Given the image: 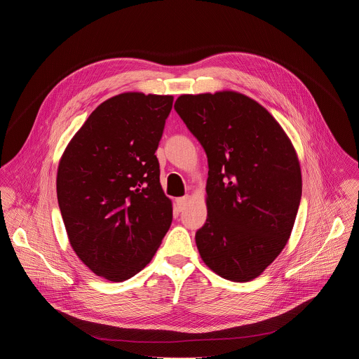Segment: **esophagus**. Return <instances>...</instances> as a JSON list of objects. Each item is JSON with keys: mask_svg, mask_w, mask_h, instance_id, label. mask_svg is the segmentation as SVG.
Masks as SVG:
<instances>
[{"mask_svg": "<svg viewBox=\"0 0 359 359\" xmlns=\"http://www.w3.org/2000/svg\"><path fill=\"white\" fill-rule=\"evenodd\" d=\"M189 200H190V197H189V196H183V197H179V198H176V204H177L179 210H184V209H186V206H187Z\"/></svg>", "mask_w": 359, "mask_h": 359, "instance_id": "34e87169", "label": "esophagus"}]
</instances>
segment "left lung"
<instances>
[{"instance_id": "left-lung-1", "label": "left lung", "mask_w": 359, "mask_h": 359, "mask_svg": "<svg viewBox=\"0 0 359 359\" xmlns=\"http://www.w3.org/2000/svg\"><path fill=\"white\" fill-rule=\"evenodd\" d=\"M175 109L208 155V219L196 231L203 262L231 281L259 277L290 238L301 169L278 122L237 92L182 95Z\"/></svg>"}]
</instances>
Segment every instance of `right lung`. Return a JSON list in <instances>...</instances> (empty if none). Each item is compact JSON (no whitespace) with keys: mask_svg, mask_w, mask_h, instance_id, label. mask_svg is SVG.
<instances>
[{"mask_svg":"<svg viewBox=\"0 0 359 359\" xmlns=\"http://www.w3.org/2000/svg\"><path fill=\"white\" fill-rule=\"evenodd\" d=\"M172 105L173 96L139 92L105 100L60 162L57 196L69 243L109 281L144 269L172 224L155 155Z\"/></svg>","mask_w":359,"mask_h":359,"instance_id":"right-lung-1","label":"right lung"}]
</instances>
